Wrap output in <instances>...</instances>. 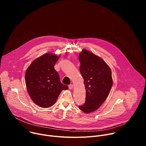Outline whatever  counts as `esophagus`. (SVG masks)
Returning <instances> with one entry per match:
<instances>
[{
	"label": "esophagus",
	"instance_id": "1",
	"mask_svg": "<svg viewBox=\"0 0 146 146\" xmlns=\"http://www.w3.org/2000/svg\"><path fill=\"white\" fill-rule=\"evenodd\" d=\"M69 88L70 90L73 89V84H70V85L69 86Z\"/></svg>",
	"mask_w": 146,
	"mask_h": 146
}]
</instances>
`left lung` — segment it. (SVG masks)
<instances>
[{
    "mask_svg": "<svg viewBox=\"0 0 146 146\" xmlns=\"http://www.w3.org/2000/svg\"><path fill=\"white\" fill-rule=\"evenodd\" d=\"M78 58L86 90V102L78 108L90 113L99 109L107 99L113 86L111 71L100 57L86 49L82 50Z\"/></svg>",
    "mask_w": 146,
    "mask_h": 146,
    "instance_id": "1",
    "label": "left lung"
}]
</instances>
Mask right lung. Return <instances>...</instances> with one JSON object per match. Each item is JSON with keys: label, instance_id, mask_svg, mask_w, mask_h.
<instances>
[{"label": "right lung", "instance_id": "right-lung-1", "mask_svg": "<svg viewBox=\"0 0 146 146\" xmlns=\"http://www.w3.org/2000/svg\"><path fill=\"white\" fill-rule=\"evenodd\" d=\"M51 53H46L34 60L25 73L28 92L33 102L42 108L54 105L62 90L68 87L60 81L54 65L59 58Z\"/></svg>", "mask_w": 146, "mask_h": 146}]
</instances>
